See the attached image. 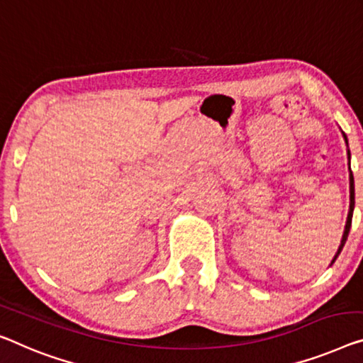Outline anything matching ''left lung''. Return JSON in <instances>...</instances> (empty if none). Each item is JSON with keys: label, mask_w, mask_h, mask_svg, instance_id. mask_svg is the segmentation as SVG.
Here are the masks:
<instances>
[{"label": "left lung", "mask_w": 363, "mask_h": 363, "mask_svg": "<svg viewBox=\"0 0 363 363\" xmlns=\"http://www.w3.org/2000/svg\"><path fill=\"white\" fill-rule=\"evenodd\" d=\"M344 135V133H342ZM344 140L345 143H347V137L344 135ZM354 205H355V191H354V176L352 172H350V207H349V215H347V223H345V230H344V235H342V240H340V245H339V250L336 252V256L331 261V264L336 261L337 256L342 251V247L345 245V241H347V236H349V231H350V225H352V213H354Z\"/></svg>", "instance_id": "1"}]
</instances>
